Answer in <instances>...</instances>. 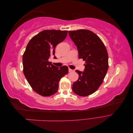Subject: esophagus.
<instances>
[{
  "instance_id": "esophagus-1",
  "label": "esophagus",
  "mask_w": 133,
  "mask_h": 133,
  "mask_svg": "<svg viewBox=\"0 0 133 133\" xmlns=\"http://www.w3.org/2000/svg\"><path fill=\"white\" fill-rule=\"evenodd\" d=\"M74 71V70H73V69H69V72H72V71Z\"/></svg>"
}]
</instances>
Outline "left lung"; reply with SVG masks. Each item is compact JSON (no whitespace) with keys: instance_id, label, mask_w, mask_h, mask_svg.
I'll list each match as a JSON object with an SVG mask.
<instances>
[{"instance_id":"1","label":"left lung","mask_w":133,"mask_h":133,"mask_svg":"<svg viewBox=\"0 0 133 133\" xmlns=\"http://www.w3.org/2000/svg\"><path fill=\"white\" fill-rule=\"evenodd\" d=\"M69 35L77 47L79 58L85 61L84 71L75 70L79 79L73 83L72 89L79 96H88L103 82L109 67L108 52L102 40L90 30L69 31Z\"/></svg>"}]
</instances>
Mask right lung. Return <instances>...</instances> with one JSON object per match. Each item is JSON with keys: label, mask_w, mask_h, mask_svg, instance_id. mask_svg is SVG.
Here are the masks:
<instances>
[{"label": "right lung", "mask_w": 133, "mask_h": 133, "mask_svg": "<svg viewBox=\"0 0 133 133\" xmlns=\"http://www.w3.org/2000/svg\"><path fill=\"white\" fill-rule=\"evenodd\" d=\"M68 31L45 30L35 35L28 43L23 55V73L36 92L43 96L58 91L59 82L68 73V68H59L48 61L55 55V48L67 36Z\"/></svg>", "instance_id": "1"}]
</instances>
